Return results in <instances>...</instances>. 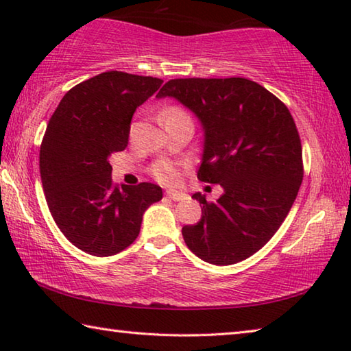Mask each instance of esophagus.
<instances>
[{
	"mask_svg": "<svg viewBox=\"0 0 351 351\" xmlns=\"http://www.w3.org/2000/svg\"><path fill=\"white\" fill-rule=\"evenodd\" d=\"M165 195H167V197L170 199H173V201H181V199L186 198V193L178 192V190H167V192H165Z\"/></svg>",
	"mask_w": 351,
	"mask_h": 351,
	"instance_id": "obj_1",
	"label": "esophagus"
}]
</instances>
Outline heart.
<instances>
[{
	"label": "heart",
	"instance_id": "heart-1",
	"mask_svg": "<svg viewBox=\"0 0 351 351\" xmlns=\"http://www.w3.org/2000/svg\"><path fill=\"white\" fill-rule=\"evenodd\" d=\"M176 114H184V112L181 110H178V108H170V110L164 112V117L165 116H176ZM153 173L159 181H162V182H175L176 178H178L176 167L173 164L167 162V161L159 162L156 167H154Z\"/></svg>",
	"mask_w": 351,
	"mask_h": 351
}]
</instances>
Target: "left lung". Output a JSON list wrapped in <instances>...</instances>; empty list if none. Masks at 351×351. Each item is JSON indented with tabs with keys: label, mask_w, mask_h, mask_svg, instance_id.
Returning <instances> with one entry per match:
<instances>
[{
	"label": "left lung",
	"mask_w": 351,
	"mask_h": 351,
	"mask_svg": "<svg viewBox=\"0 0 351 351\" xmlns=\"http://www.w3.org/2000/svg\"><path fill=\"white\" fill-rule=\"evenodd\" d=\"M156 97L178 100L198 119L204 136L198 178L223 187L215 203L192 195L203 213L182 228L187 247L218 266L251 257L280 228L304 178L289 110L243 77L169 80Z\"/></svg>",
	"instance_id": "1"
}]
</instances>
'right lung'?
<instances>
[{
  "mask_svg": "<svg viewBox=\"0 0 351 351\" xmlns=\"http://www.w3.org/2000/svg\"><path fill=\"white\" fill-rule=\"evenodd\" d=\"M162 80L108 71L64 94L40 148L47 206L63 235L83 252L108 257L138 239L142 217L162 198L152 182L117 187L110 156L125 150L136 108Z\"/></svg>",
  "mask_w": 351,
  "mask_h": 351,
  "instance_id": "obj_1",
  "label": "right lung"
}]
</instances>
